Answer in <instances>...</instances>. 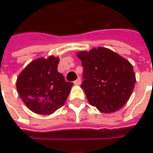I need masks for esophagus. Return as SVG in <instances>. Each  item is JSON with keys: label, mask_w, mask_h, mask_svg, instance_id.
Here are the masks:
<instances>
[{"label": "esophagus", "mask_w": 153, "mask_h": 153, "mask_svg": "<svg viewBox=\"0 0 153 153\" xmlns=\"http://www.w3.org/2000/svg\"><path fill=\"white\" fill-rule=\"evenodd\" d=\"M74 85H77V86L80 85V84H81V79H80V78H78V79L74 82Z\"/></svg>", "instance_id": "34e87169"}]
</instances>
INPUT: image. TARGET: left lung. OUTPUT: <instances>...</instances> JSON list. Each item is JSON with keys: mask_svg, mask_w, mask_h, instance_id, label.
<instances>
[{"mask_svg": "<svg viewBox=\"0 0 153 153\" xmlns=\"http://www.w3.org/2000/svg\"><path fill=\"white\" fill-rule=\"evenodd\" d=\"M83 67L81 85L89 103L100 112L117 111L128 102L136 76L128 60L110 49L98 47L77 53Z\"/></svg>", "mask_w": 153, "mask_h": 153, "instance_id": "1", "label": "left lung"}]
</instances>
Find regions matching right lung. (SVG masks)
Masks as SVG:
<instances>
[{"mask_svg":"<svg viewBox=\"0 0 153 153\" xmlns=\"http://www.w3.org/2000/svg\"><path fill=\"white\" fill-rule=\"evenodd\" d=\"M59 58H38L26 66L16 79L25 105L37 114L50 115L63 105L73 86L58 72Z\"/></svg>","mask_w":153,"mask_h":153,"instance_id":"right-lung-1","label":"right lung"}]
</instances>
